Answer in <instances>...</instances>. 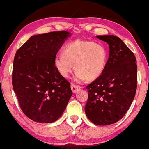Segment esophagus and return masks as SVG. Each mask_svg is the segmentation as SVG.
<instances>
[{"label":"esophagus","mask_w":149,"mask_h":149,"mask_svg":"<svg viewBox=\"0 0 149 149\" xmlns=\"http://www.w3.org/2000/svg\"><path fill=\"white\" fill-rule=\"evenodd\" d=\"M81 88V87L79 86V85H74V84H72L71 85V89H72L73 93H76L79 89H80Z\"/></svg>","instance_id":"obj_1"}]
</instances>
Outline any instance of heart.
<instances>
[{
  "instance_id": "heart-1",
  "label": "heart",
  "mask_w": 149,
  "mask_h": 149,
  "mask_svg": "<svg viewBox=\"0 0 149 149\" xmlns=\"http://www.w3.org/2000/svg\"><path fill=\"white\" fill-rule=\"evenodd\" d=\"M108 60L107 49L102 45L90 40H77L65 47L63 53L55 57V66L62 77L67 78L73 69L75 80L82 82L94 80L104 70Z\"/></svg>"
}]
</instances>
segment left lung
Instances as JSON below:
<instances>
[{
	"mask_svg": "<svg viewBox=\"0 0 149 149\" xmlns=\"http://www.w3.org/2000/svg\"><path fill=\"white\" fill-rule=\"evenodd\" d=\"M107 42L109 57L100 76L90 83L85 107L87 117L97 125L121 119L131 106L137 87V65L133 52L114 35L96 36Z\"/></svg>",
	"mask_w": 149,
	"mask_h": 149,
	"instance_id": "left-lung-1",
	"label": "left lung"
}]
</instances>
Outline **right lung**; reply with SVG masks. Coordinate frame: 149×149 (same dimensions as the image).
I'll return each instance as SVG.
<instances>
[{"label":"right lung","mask_w":149,"mask_h":149,"mask_svg":"<svg viewBox=\"0 0 149 149\" xmlns=\"http://www.w3.org/2000/svg\"><path fill=\"white\" fill-rule=\"evenodd\" d=\"M66 31L32 36L16 52L12 84L24 113L40 123L56 121L72 96L70 83L57 70L55 57L71 36Z\"/></svg>","instance_id":"1"}]
</instances>
